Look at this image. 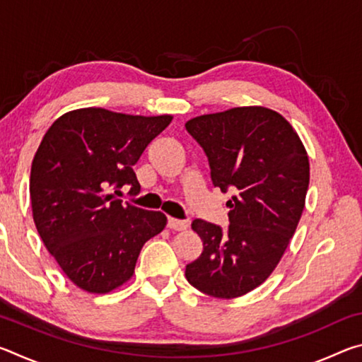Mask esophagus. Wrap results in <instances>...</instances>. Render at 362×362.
<instances>
[{
  "instance_id": "obj_1",
  "label": "esophagus",
  "mask_w": 362,
  "mask_h": 362,
  "mask_svg": "<svg viewBox=\"0 0 362 362\" xmlns=\"http://www.w3.org/2000/svg\"><path fill=\"white\" fill-rule=\"evenodd\" d=\"M187 226H188V223L185 222V220H177V218H173V217L168 218V228L169 230L182 231V230H187Z\"/></svg>"
}]
</instances>
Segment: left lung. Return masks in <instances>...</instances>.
Returning <instances> with one entry per match:
<instances>
[{"instance_id": "8db88e82", "label": "left lung", "mask_w": 362, "mask_h": 362, "mask_svg": "<svg viewBox=\"0 0 362 362\" xmlns=\"http://www.w3.org/2000/svg\"><path fill=\"white\" fill-rule=\"evenodd\" d=\"M204 150L214 187L231 188L228 230L206 220L192 228L203 252L185 276L196 289L217 298L254 291L284 255L302 217L310 161L296 129L265 107H236L185 122Z\"/></svg>"}]
</instances>
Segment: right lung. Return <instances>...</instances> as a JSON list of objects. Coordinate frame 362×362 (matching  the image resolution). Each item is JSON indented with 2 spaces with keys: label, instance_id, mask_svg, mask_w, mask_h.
<instances>
[{
  "label": "right lung",
  "instance_id": "add662e5",
  "mask_svg": "<svg viewBox=\"0 0 362 362\" xmlns=\"http://www.w3.org/2000/svg\"><path fill=\"white\" fill-rule=\"evenodd\" d=\"M173 121L105 108H79L52 122L30 174L33 220L73 284L108 293L132 278L140 250L166 226L163 212L122 203L115 193L140 185L132 166Z\"/></svg>",
  "mask_w": 362,
  "mask_h": 362
}]
</instances>
